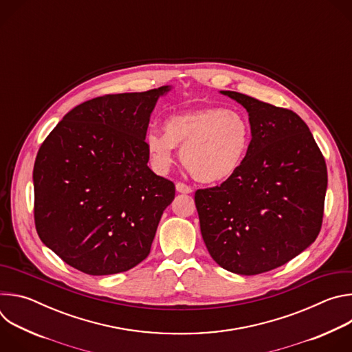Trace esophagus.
Listing matches in <instances>:
<instances>
[{
	"mask_svg": "<svg viewBox=\"0 0 352 352\" xmlns=\"http://www.w3.org/2000/svg\"><path fill=\"white\" fill-rule=\"evenodd\" d=\"M175 188H177V190H178L179 193H190V192H192V188H190L189 185L184 184V182H177V184H175Z\"/></svg>",
	"mask_w": 352,
	"mask_h": 352,
	"instance_id": "esophagus-1",
	"label": "esophagus"
}]
</instances>
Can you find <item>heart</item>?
I'll return each instance as SVG.
<instances>
[{
	"instance_id": "b5f03b06",
	"label": "heart",
	"mask_w": 352,
	"mask_h": 352,
	"mask_svg": "<svg viewBox=\"0 0 352 352\" xmlns=\"http://www.w3.org/2000/svg\"><path fill=\"white\" fill-rule=\"evenodd\" d=\"M144 143L159 171L181 160L190 175L204 184L234 177L243 164L250 146V125L236 110L196 107L168 116L164 129H148Z\"/></svg>"
}]
</instances>
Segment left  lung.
Listing matches in <instances>:
<instances>
[{"label": "left lung", "mask_w": 352, "mask_h": 352, "mask_svg": "<svg viewBox=\"0 0 352 352\" xmlns=\"http://www.w3.org/2000/svg\"><path fill=\"white\" fill-rule=\"evenodd\" d=\"M249 116L250 146L239 171L197 189L200 231L223 269L255 276L285 265L319 235L327 168L308 125L294 111L221 90Z\"/></svg>", "instance_id": "8db88e82"}]
</instances>
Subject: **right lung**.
I'll return each mask as SVG.
<instances>
[{"mask_svg":"<svg viewBox=\"0 0 352 352\" xmlns=\"http://www.w3.org/2000/svg\"><path fill=\"white\" fill-rule=\"evenodd\" d=\"M170 90L91 98L65 114L40 146L34 224L67 265L107 276L150 254L175 186L148 168L144 136L157 100Z\"/></svg>","mask_w":352,"mask_h":352,"instance_id":"right-lung-1","label":"right lung"}]
</instances>
